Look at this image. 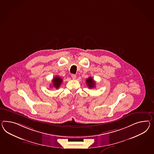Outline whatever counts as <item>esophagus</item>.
Returning <instances> with one entry per match:
<instances>
[{
  "instance_id": "34e87169",
  "label": "esophagus",
  "mask_w": 154,
  "mask_h": 154,
  "mask_svg": "<svg viewBox=\"0 0 154 154\" xmlns=\"http://www.w3.org/2000/svg\"><path fill=\"white\" fill-rule=\"evenodd\" d=\"M71 78L73 79H76V75H75V74H72V75H71Z\"/></svg>"
}]
</instances>
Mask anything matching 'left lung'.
<instances>
[{
	"mask_svg": "<svg viewBox=\"0 0 154 154\" xmlns=\"http://www.w3.org/2000/svg\"><path fill=\"white\" fill-rule=\"evenodd\" d=\"M86 83H87V85L89 88H93L95 86V82L93 78L91 77H89L86 80Z\"/></svg>",
	"mask_w": 154,
	"mask_h": 154,
	"instance_id": "8db88e82",
	"label": "left lung"
}]
</instances>
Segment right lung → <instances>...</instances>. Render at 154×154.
<instances>
[{
	"instance_id": "add662e5",
	"label": "right lung",
	"mask_w": 154,
	"mask_h": 154,
	"mask_svg": "<svg viewBox=\"0 0 154 154\" xmlns=\"http://www.w3.org/2000/svg\"><path fill=\"white\" fill-rule=\"evenodd\" d=\"M62 82H63V79L59 76H56L55 77H54V78L52 80V85L53 87H55L56 89H59Z\"/></svg>"
}]
</instances>
